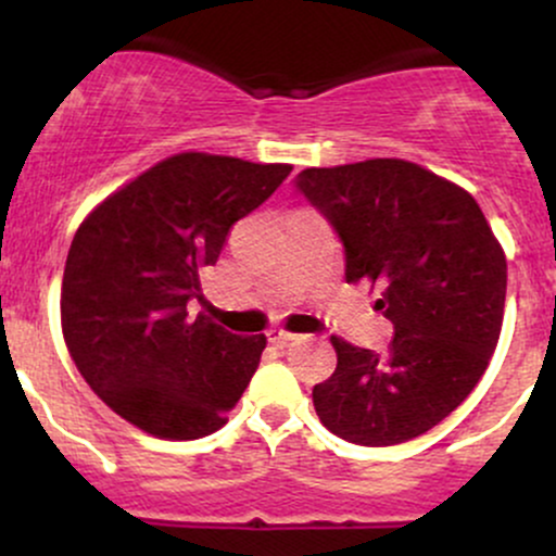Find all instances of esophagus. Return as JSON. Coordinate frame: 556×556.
Returning <instances> with one entry per match:
<instances>
[{
    "mask_svg": "<svg viewBox=\"0 0 556 556\" xmlns=\"http://www.w3.org/2000/svg\"><path fill=\"white\" fill-rule=\"evenodd\" d=\"M266 337H269V342H274V344H287V342L298 340V334H292V331H287V329H269L266 331Z\"/></svg>",
    "mask_w": 556,
    "mask_h": 556,
    "instance_id": "1",
    "label": "esophagus"
}]
</instances>
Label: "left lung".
Listing matches in <instances>:
<instances>
[{"mask_svg":"<svg viewBox=\"0 0 556 556\" xmlns=\"http://www.w3.org/2000/svg\"><path fill=\"white\" fill-rule=\"evenodd\" d=\"M295 188L337 229L344 279L381 290L384 355L331 337L337 368L314 387L331 433L363 446L416 439L473 392L502 331L507 261L468 190L402 159L311 167Z\"/></svg>","mask_w":556,"mask_h":556,"instance_id":"1","label":"left lung"}]
</instances>
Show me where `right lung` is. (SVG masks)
I'll return each instance as SVG.
<instances>
[{"mask_svg": "<svg viewBox=\"0 0 556 556\" xmlns=\"http://www.w3.org/2000/svg\"><path fill=\"white\" fill-rule=\"evenodd\" d=\"M290 164L177 154L86 216L62 277V334L88 387L159 439H201L227 424L256 374L264 334L240 337L206 316L201 274L229 227L258 208Z\"/></svg>", "mask_w": 556, "mask_h": 556, "instance_id": "add662e5", "label": "right lung"}]
</instances>
